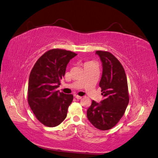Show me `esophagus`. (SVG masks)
<instances>
[{
  "instance_id": "obj_1",
  "label": "esophagus",
  "mask_w": 158,
  "mask_h": 158,
  "mask_svg": "<svg viewBox=\"0 0 158 158\" xmlns=\"http://www.w3.org/2000/svg\"><path fill=\"white\" fill-rule=\"evenodd\" d=\"M75 98H76L77 99H81V98H82L81 97H80V96H79V95H75Z\"/></svg>"
}]
</instances>
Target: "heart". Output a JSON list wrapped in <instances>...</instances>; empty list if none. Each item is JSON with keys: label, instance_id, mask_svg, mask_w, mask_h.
<instances>
[{"label": "heart", "instance_id": "obj_1", "mask_svg": "<svg viewBox=\"0 0 158 158\" xmlns=\"http://www.w3.org/2000/svg\"><path fill=\"white\" fill-rule=\"evenodd\" d=\"M90 64V63H87V64Z\"/></svg>", "mask_w": 158, "mask_h": 158}]
</instances>
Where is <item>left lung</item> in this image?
<instances>
[{"label": "left lung", "mask_w": 158, "mask_h": 158, "mask_svg": "<svg viewBox=\"0 0 158 158\" xmlns=\"http://www.w3.org/2000/svg\"><path fill=\"white\" fill-rule=\"evenodd\" d=\"M96 54L102 62V74L99 86L104 99L100 102L93 101L87 116L94 127L107 130L118 123L128 105L127 78L123 65L112 53L97 51Z\"/></svg>", "instance_id": "1"}]
</instances>
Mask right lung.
I'll list each match as a JSON object with an SVG mask.
<instances>
[{"label": "right lung", "mask_w": 158, "mask_h": 158, "mask_svg": "<svg viewBox=\"0 0 158 158\" xmlns=\"http://www.w3.org/2000/svg\"><path fill=\"white\" fill-rule=\"evenodd\" d=\"M76 56L65 49H51L39 58L30 72L28 104L36 118L46 127H57L66 118L73 96L56 89L65 75L67 64Z\"/></svg>", "instance_id": "1"}]
</instances>
